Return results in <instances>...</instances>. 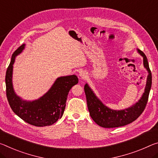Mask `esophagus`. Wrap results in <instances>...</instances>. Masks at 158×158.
<instances>
[{
    "instance_id": "1",
    "label": "esophagus",
    "mask_w": 158,
    "mask_h": 158,
    "mask_svg": "<svg viewBox=\"0 0 158 158\" xmlns=\"http://www.w3.org/2000/svg\"><path fill=\"white\" fill-rule=\"evenodd\" d=\"M86 77H87V74H86V72L81 71V72H79V78L80 79H85L86 78Z\"/></svg>"
}]
</instances>
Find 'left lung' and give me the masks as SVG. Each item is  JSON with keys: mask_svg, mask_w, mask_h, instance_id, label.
I'll use <instances>...</instances> for the list:
<instances>
[{"mask_svg": "<svg viewBox=\"0 0 158 158\" xmlns=\"http://www.w3.org/2000/svg\"><path fill=\"white\" fill-rule=\"evenodd\" d=\"M136 50L143 57V67L148 71V76L143 94L139 101L132 106L122 110L110 108L98 98L88 83L85 84L84 91L90 116L99 126L104 128H114L125 126L136 120L144 110L151 88L152 74L146 55L139 49L137 48Z\"/></svg>", "mask_w": 158, "mask_h": 158, "instance_id": "obj_1", "label": "left lung"}]
</instances>
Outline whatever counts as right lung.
Wrapping results in <instances>:
<instances>
[{"label": "right lung", "mask_w": 158, "mask_h": 158, "mask_svg": "<svg viewBox=\"0 0 158 158\" xmlns=\"http://www.w3.org/2000/svg\"><path fill=\"white\" fill-rule=\"evenodd\" d=\"M24 48L25 44H22L14 52L7 67L6 75L7 101L12 111L24 122L36 127L51 126L63 115L67 95L72 87L78 84V78L75 74L57 77L48 91L38 99H23L15 91L12 74L16 57Z\"/></svg>", "instance_id": "obj_1"}]
</instances>
